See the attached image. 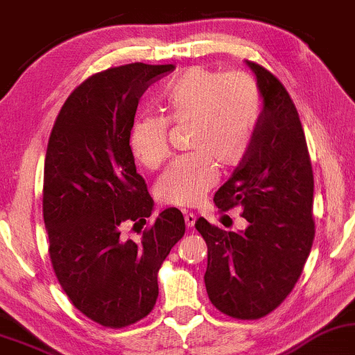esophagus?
<instances>
[{
	"instance_id": "esophagus-1",
	"label": "esophagus",
	"mask_w": 355,
	"mask_h": 355,
	"mask_svg": "<svg viewBox=\"0 0 355 355\" xmlns=\"http://www.w3.org/2000/svg\"><path fill=\"white\" fill-rule=\"evenodd\" d=\"M185 223H187L188 227L195 226V223H196L195 214H193V213H185Z\"/></svg>"
}]
</instances>
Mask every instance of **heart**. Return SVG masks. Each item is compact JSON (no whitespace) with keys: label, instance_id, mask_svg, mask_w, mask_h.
I'll return each mask as SVG.
<instances>
[{"label":"heart","instance_id":"1","mask_svg":"<svg viewBox=\"0 0 355 355\" xmlns=\"http://www.w3.org/2000/svg\"><path fill=\"white\" fill-rule=\"evenodd\" d=\"M160 101L167 118L144 114L131 131V149L147 168L168 155V121L187 123L188 154L170 164L157 182V196L167 205H198L218 182V164L236 167L252 144L260 114V92L245 71L191 67L165 85Z\"/></svg>","mask_w":355,"mask_h":355}]
</instances>
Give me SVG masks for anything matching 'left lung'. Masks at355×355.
Here are the masks:
<instances>
[{"label":"left lung","mask_w":355,"mask_h":355,"mask_svg":"<svg viewBox=\"0 0 355 355\" xmlns=\"http://www.w3.org/2000/svg\"><path fill=\"white\" fill-rule=\"evenodd\" d=\"M263 105L248 157L214 195L221 211L241 206L249 226L232 232L200 218L208 245L205 285L211 303L237 320H259L288 297L313 239V180L298 111L270 71L245 60Z\"/></svg>","instance_id":"obj_1"}]
</instances>
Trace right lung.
Listing matches in <instances>:
<instances>
[{
	"label": "right lung",
	"instance_id": "1",
	"mask_svg": "<svg viewBox=\"0 0 355 355\" xmlns=\"http://www.w3.org/2000/svg\"><path fill=\"white\" fill-rule=\"evenodd\" d=\"M173 69L129 64L95 73L67 98L49 137L42 211L53 272L73 306L106 327L149 315L157 272L185 234L182 211L167 208L141 241L121 236L125 223H146L154 211L129 141L141 96Z\"/></svg>",
	"mask_w": 355,
	"mask_h": 355
}]
</instances>
